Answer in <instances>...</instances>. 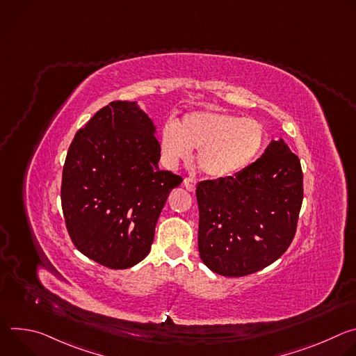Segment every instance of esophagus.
I'll return each instance as SVG.
<instances>
[{"mask_svg": "<svg viewBox=\"0 0 356 356\" xmlns=\"http://www.w3.org/2000/svg\"><path fill=\"white\" fill-rule=\"evenodd\" d=\"M183 184H184V187H186L188 191H194V190H195V180H194V179L186 177V179L183 180Z\"/></svg>", "mask_w": 356, "mask_h": 356, "instance_id": "1", "label": "esophagus"}]
</instances>
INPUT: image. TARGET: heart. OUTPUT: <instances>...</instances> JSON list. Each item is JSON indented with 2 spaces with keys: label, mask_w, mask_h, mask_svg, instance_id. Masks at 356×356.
<instances>
[{
  "label": "heart",
  "mask_w": 356,
  "mask_h": 356,
  "mask_svg": "<svg viewBox=\"0 0 356 356\" xmlns=\"http://www.w3.org/2000/svg\"><path fill=\"white\" fill-rule=\"evenodd\" d=\"M266 140L265 127L253 118L222 111H191L161 129V154L168 168L188 161L198 149L200 168L214 179H228L255 161Z\"/></svg>",
  "instance_id": "heart-1"
}]
</instances>
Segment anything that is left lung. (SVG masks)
<instances>
[{
  "instance_id": "1",
  "label": "left lung",
  "mask_w": 356,
  "mask_h": 356,
  "mask_svg": "<svg viewBox=\"0 0 356 356\" xmlns=\"http://www.w3.org/2000/svg\"><path fill=\"white\" fill-rule=\"evenodd\" d=\"M198 252L213 272L239 277L277 261L291 243L302 202L298 158L283 139L234 177L200 181Z\"/></svg>"
}]
</instances>
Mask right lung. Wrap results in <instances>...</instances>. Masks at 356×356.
Wrapping results in <instances>:
<instances>
[{
  "mask_svg": "<svg viewBox=\"0 0 356 356\" xmlns=\"http://www.w3.org/2000/svg\"><path fill=\"white\" fill-rule=\"evenodd\" d=\"M152 120L129 101H113L79 129L62 176V209L74 246L110 269L147 257L169 193L183 179L161 170Z\"/></svg>",
  "mask_w": 356,
  "mask_h": 356,
  "instance_id": "right-lung-1",
  "label": "right lung"
}]
</instances>
